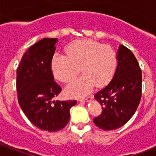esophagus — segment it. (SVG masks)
I'll return each mask as SVG.
<instances>
[{"mask_svg":"<svg viewBox=\"0 0 156 156\" xmlns=\"http://www.w3.org/2000/svg\"><path fill=\"white\" fill-rule=\"evenodd\" d=\"M91 98V97H89L87 98H80V101H88L90 100V99Z\"/></svg>","mask_w":156,"mask_h":156,"instance_id":"34e87169","label":"esophagus"}]
</instances>
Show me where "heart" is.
<instances>
[{"instance_id": "1", "label": "heart", "mask_w": 156, "mask_h": 156, "mask_svg": "<svg viewBox=\"0 0 156 156\" xmlns=\"http://www.w3.org/2000/svg\"><path fill=\"white\" fill-rule=\"evenodd\" d=\"M66 55L55 54L51 60L54 76L63 83H71L80 71L83 75L69 85L66 92L73 97L89 93L94 85L101 87L111 81L117 66V55L110 45L92 40H78L65 48Z\"/></svg>"}]
</instances>
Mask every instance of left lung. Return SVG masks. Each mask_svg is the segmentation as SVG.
I'll return each instance as SVG.
<instances>
[{"label":"left lung","instance_id":"8db88e82","mask_svg":"<svg viewBox=\"0 0 156 156\" xmlns=\"http://www.w3.org/2000/svg\"><path fill=\"white\" fill-rule=\"evenodd\" d=\"M118 66L111 82L94 94L102 106L101 114L94 118L98 127L112 130L121 127L137 110L141 98L142 73L134 55L123 45L117 52Z\"/></svg>","mask_w":156,"mask_h":156}]
</instances>
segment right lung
<instances>
[{"instance_id": "right-lung-1", "label": "right lung", "mask_w": 156, "mask_h": 156, "mask_svg": "<svg viewBox=\"0 0 156 156\" xmlns=\"http://www.w3.org/2000/svg\"><path fill=\"white\" fill-rule=\"evenodd\" d=\"M56 38H44L32 45L23 55L17 69L18 101L29 120L37 127L58 131L68 123L70 108L76 100L54 101L61 87L54 80L51 60Z\"/></svg>"}]
</instances>
